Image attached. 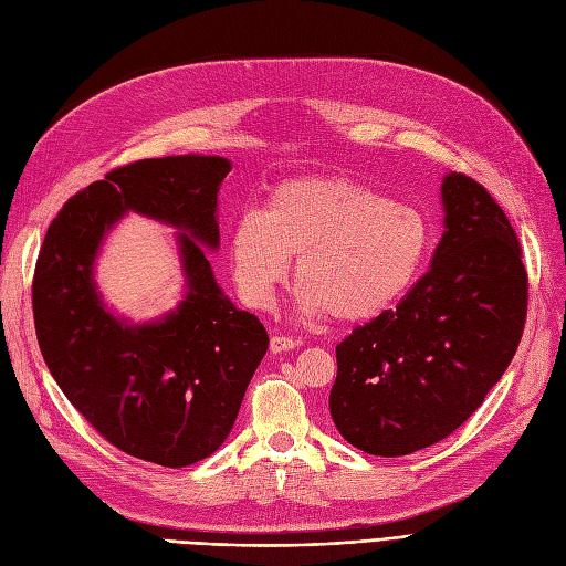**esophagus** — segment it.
I'll use <instances>...</instances> for the list:
<instances>
[{"instance_id": "obj_1", "label": "esophagus", "mask_w": 566, "mask_h": 566, "mask_svg": "<svg viewBox=\"0 0 566 566\" xmlns=\"http://www.w3.org/2000/svg\"><path fill=\"white\" fill-rule=\"evenodd\" d=\"M297 344H300V342H295V339L276 335V337H271V342H269V350H271V354H285V350H292V348H295Z\"/></svg>"}]
</instances>
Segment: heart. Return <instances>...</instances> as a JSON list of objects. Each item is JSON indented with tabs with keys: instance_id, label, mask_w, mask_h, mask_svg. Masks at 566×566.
Returning <instances> with one entry per match:
<instances>
[{
	"instance_id": "heart-1",
	"label": "heart",
	"mask_w": 566,
	"mask_h": 566,
	"mask_svg": "<svg viewBox=\"0 0 566 566\" xmlns=\"http://www.w3.org/2000/svg\"><path fill=\"white\" fill-rule=\"evenodd\" d=\"M428 245L431 227L415 206L337 175H306L271 189L264 212H241L229 233V262L241 300L269 308L297 258L302 314L360 323L405 297Z\"/></svg>"
}]
</instances>
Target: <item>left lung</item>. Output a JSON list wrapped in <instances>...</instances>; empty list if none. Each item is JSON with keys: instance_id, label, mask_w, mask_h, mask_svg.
<instances>
[{"instance_id": "8db88e82", "label": "left lung", "mask_w": 566, "mask_h": 566, "mask_svg": "<svg viewBox=\"0 0 566 566\" xmlns=\"http://www.w3.org/2000/svg\"><path fill=\"white\" fill-rule=\"evenodd\" d=\"M442 239L407 297L337 346L329 415L375 457L447 438L511 365L527 318V271L505 212L482 185L447 172Z\"/></svg>"}]
</instances>
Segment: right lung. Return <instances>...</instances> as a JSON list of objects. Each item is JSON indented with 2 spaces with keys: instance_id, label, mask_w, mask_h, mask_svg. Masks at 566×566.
<instances>
[{
  "instance_id": "1",
  "label": "right lung",
  "mask_w": 566,
  "mask_h": 566,
  "mask_svg": "<svg viewBox=\"0 0 566 566\" xmlns=\"http://www.w3.org/2000/svg\"><path fill=\"white\" fill-rule=\"evenodd\" d=\"M224 157L182 154L116 168L72 197L51 222L32 283L36 342L55 384L122 452L182 469L227 440L269 335L218 285V191ZM128 211L176 229L186 295L159 319L116 315L94 260Z\"/></svg>"
}]
</instances>
